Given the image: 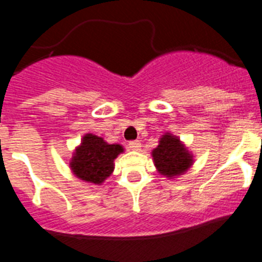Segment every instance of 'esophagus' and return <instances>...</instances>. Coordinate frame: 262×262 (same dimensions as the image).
<instances>
[{"mask_svg":"<svg viewBox=\"0 0 262 262\" xmlns=\"http://www.w3.org/2000/svg\"><path fill=\"white\" fill-rule=\"evenodd\" d=\"M142 147V143L139 142V140H133V142L128 143V148L129 149H133V151H139Z\"/></svg>","mask_w":262,"mask_h":262,"instance_id":"1","label":"esophagus"}]
</instances>
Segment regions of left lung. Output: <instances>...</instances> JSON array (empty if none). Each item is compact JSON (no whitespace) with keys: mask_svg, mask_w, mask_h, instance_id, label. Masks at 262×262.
Here are the masks:
<instances>
[{"mask_svg":"<svg viewBox=\"0 0 262 262\" xmlns=\"http://www.w3.org/2000/svg\"><path fill=\"white\" fill-rule=\"evenodd\" d=\"M155 165L161 174L166 177H174L186 172L190 168L193 160L185 145L176 136L164 135L157 148L152 151Z\"/></svg>","mask_w":262,"mask_h":262,"instance_id":"left-lung-1","label":"left lung"}]
</instances>
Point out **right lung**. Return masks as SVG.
<instances>
[{
    "instance_id": "1",
    "label": "right lung",
    "mask_w": 262,
    "mask_h": 262,
    "mask_svg": "<svg viewBox=\"0 0 262 262\" xmlns=\"http://www.w3.org/2000/svg\"><path fill=\"white\" fill-rule=\"evenodd\" d=\"M123 152L119 144H107L102 138L88 134L76 149L71 168L76 176L92 184H102L114 170V159Z\"/></svg>"
}]
</instances>
